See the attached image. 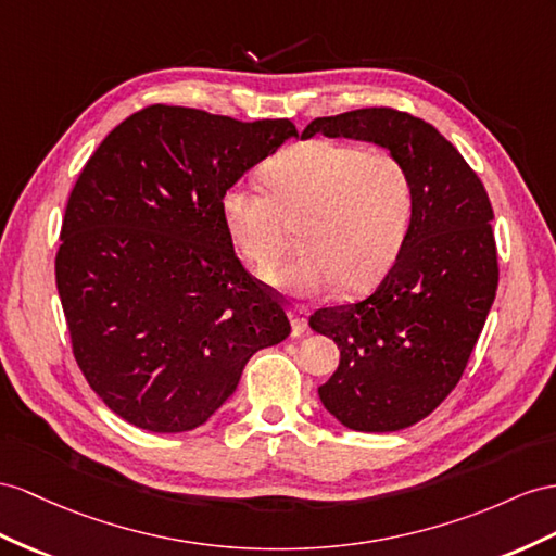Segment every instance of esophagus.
<instances>
[{"label": "esophagus", "mask_w": 556, "mask_h": 556, "mask_svg": "<svg viewBox=\"0 0 556 556\" xmlns=\"http://www.w3.org/2000/svg\"><path fill=\"white\" fill-rule=\"evenodd\" d=\"M309 312L303 305H291V319H293V333H303L307 329Z\"/></svg>", "instance_id": "obj_1"}]
</instances>
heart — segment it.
<instances>
[{"label": "heart", "mask_w": 556, "mask_h": 556, "mask_svg": "<svg viewBox=\"0 0 556 556\" xmlns=\"http://www.w3.org/2000/svg\"><path fill=\"white\" fill-rule=\"evenodd\" d=\"M265 182L269 190L227 188L223 218L241 253L261 267L277 265L301 227L303 253L267 273L293 293L371 287L396 258L414 216V176L386 148L307 140L273 156Z\"/></svg>", "instance_id": "heart-1"}]
</instances>
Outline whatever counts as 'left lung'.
I'll return each instance as SVG.
<instances>
[{"label":"left lung","mask_w":556,"mask_h":556,"mask_svg":"<svg viewBox=\"0 0 556 556\" xmlns=\"http://www.w3.org/2000/svg\"><path fill=\"white\" fill-rule=\"evenodd\" d=\"M371 140L414 176V216L400 255L366 301L321 307L309 326L340 348L319 400L350 430L416 425L458 386L497 289L493 208L463 154L427 124L394 108L317 117L301 138Z\"/></svg>","instance_id":"8db88e82"}]
</instances>
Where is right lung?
<instances>
[{
	"label": "right lung",
	"mask_w": 556,
	"mask_h": 556,
	"mask_svg": "<svg viewBox=\"0 0 556 556\" xmlns=\"http://www.w3.org/2000/svg\"><path fill=\"white\" fill-rule=\"evenodd\" d=\"M289 136V119L160 103L115 126L81 168L55 287L79 371L140 430L204 425L253 354L291 333L281 295L237 258L220 208Z\"/></svg>",
	"instance_id": "right-lung-1"
}]
</instances>
